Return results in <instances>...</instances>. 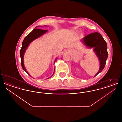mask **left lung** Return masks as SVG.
Here are the masks:
<instances>
[{
	"mask_svg": "<svg viewBox=\"0 0 122 122\" xmlns=\"http://www.w3.org/2000/svg\"><path fill=\"white\" fill-rule=\"evenodd\" d=\"M81 41L87 47L93 48V51L98 58L100 68L97 74L94 76V77H95L104 68L108 57L107 44L103 37L98 32H94L87 35L82 38Z\"/></svg>",
	"mask_w": 122,
	"mask_h": 122,
	"instance_id": "1",
	"label": "left lung"
}]
</instances>
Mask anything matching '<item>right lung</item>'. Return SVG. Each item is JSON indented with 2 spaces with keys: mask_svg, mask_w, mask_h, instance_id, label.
Segmentation results:
<instances>
[{
  "mask_svg": "<svg viewBox=\"0 0 122 122\" xmlns=\"http://www.w3.org/2000/svg\"><path fill=\"white\" fill-rule=\"evenodd\" d=\"M46 25H41V26H44ZM47 31V30H41L40 29H34L31 32H30L28 35H27L24 38L23 41L22 42V47L21 48V49L20 50V57L21 58V66L22 68L23 69V70L29 75L30 76V77H31L30 76V75L29 74V73L27 71V70H26L25 68V67L24 66V54L25 53V52L27 49V48L28 47V46H29L30 44L32 41L35 40L37 38L41 37V36H42L43 34H44L45 33H46V32ZM57 58H56L55 60L54 63L56 62V60ZM54 71L55 69L54 68V72L52 74V76H50V77L47 78L49 79L50 78H51L52 76L54 74Z\"/></svg>",
  "mask_w": 122,
  "mask_h": 122,
  "instance_id": "1",
  "label": "right lung"
}]
</instances>
